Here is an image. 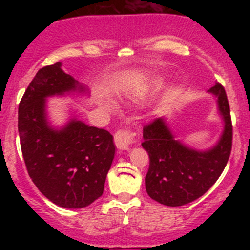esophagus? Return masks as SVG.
I'll use <instances>...</instances> for the list:
<instances>
[{"mask_svg": "<svg viewBox=\"0 0 250 250\" xmlns=\"http://www.w3.org/2000/svg\"><path fill=\"white\" fill-rule=\"evenodd\" d=\"M114 141L120 150H128L133 145V137L128 130H117L114 136Z\"/></svg>", "mask_w": 250, "mask_h": 250, "instance_id": "34e87169", "label": "esophagus"}]
</instances>
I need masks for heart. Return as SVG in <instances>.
<instances>
[{"mask_svg":"<svg viewBox=\"0 0 250 250\" xmlns=\"http://www.w3.org/2000/svg\"><path fill=\"white\" fill-rule=\"evenodd\" d=\"M101 105L105 110L109 111V113H111V111H114L116 109V104L113 101H110V100H102Z\"/></svg>","mask_w":250,"mask_h":250,"instance_id":"heart-1","label":"heart"}]
</instances>
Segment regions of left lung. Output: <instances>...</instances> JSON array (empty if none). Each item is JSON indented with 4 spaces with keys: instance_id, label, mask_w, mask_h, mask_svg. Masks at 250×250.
Segmentation results:
<instances>
[{
    "instance_id": "1",
    "label": "left lung",
    "mask_w": 250,
    "mask_h": 250,
    "mask_svg": "<svg viewBox=\"0 0 250 250\" xmlns=\"http://www.w3.org/2000/svg\"><path fill=\"white\" fill-rule=\"evenodd\" d=\"M208 93L216 97L223 121L222 133L213 147L200 150L177 140L165 116L143 128L142 147L150 159L146 190L161 205L180 207L197 200L216 182L228 162L233 139L228 99L220 83Z\"/></svg>"
}]
</instances>
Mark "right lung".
<instances>
[{
	"label": "right lung",
	"mask_w": 250,
	"mask_h": 250,
	"mask_svg": "<svg viewBox=\"0 0 250 250\" xmlns=\"http://www.w3.org/2000/svg\"><path fill=\"white\" fill-rule=\"evenodd\" d=\"M89 96V89L62 69V63L43 67L28 85L19 105V134L28 174L39 190L68 209L91 205L103 194L115 156L113 135L70 117L51 125L48 100Z\"/></svg>",
	"instance_id": "obj_1"
}]
</instances>
